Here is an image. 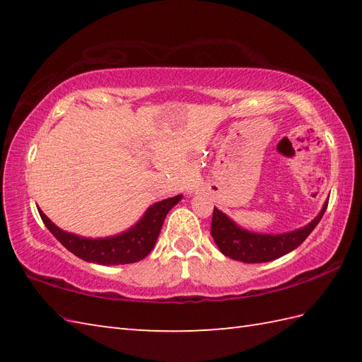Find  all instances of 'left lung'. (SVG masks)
Instances as JSON below:
<instances>
[{"label": "left lung", "mask_w": 362, "mask_h": 362, "mask_svg": "<svg viewBox=\"0 0 362 362\" xmlns=\"http://www.w3.org/2000/svg\"><path fill=\"white\" fill-rule=\"evenodd\" d=\"M324 204L319 214L310 224L286 233H255L241 228L214 206L211 219V236L226 257L243 263H267L297 249L313 232L327 210Z\"/></svg>", "instance_id": "1"}]
</instances>
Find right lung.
<instances>
[{
    "label": "right lung",
    "instance_id": "right-lung-1",
    "mask_svg": "<svg viewBox=\"0 0 362 362\" xmlns=\"http://www.w3.org/2000/svg\"><path fill=\"white\" fill-rule=\"evenodd\" d=\"M182 197L179 194L151 205L135 226L119 235L105 238H86L68 233L51 222L42 210L38 213L56 240L81 259L103 266L129 264L143 259L153 249L168 211L179 204Z\"/></svg>",
    "mask_w": 362,
    "mask_h": 362
}]
</instances>
